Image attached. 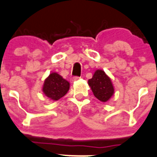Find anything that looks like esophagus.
<instances>
[{"label":"esophagus","mask_w":157,"mask_h":157,"mask_svg":"<svg viewBox=\"0 0 157 157\" xmlns=\"http://www.w3.org/2000/svg\"><path fill=\"white\" fill-rule=\"evenodd\" d=\"M80 77H73V78L71 79V81H72V82L77 81V80H80Z\"/></svg>","instance_id":"1"}]
</instances>
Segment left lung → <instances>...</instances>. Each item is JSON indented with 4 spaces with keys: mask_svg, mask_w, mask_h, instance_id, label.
I'll use <instances>...</instances> for the list:
<instances>
[{
    "mask_svg": "<svg viewBox=\"0 0 157 157\" xmlns=\"http://www.w3.org/2000/svg\"><path fill=\"white\" fill-rule=\"evenodd\" d=\"M95 98L102 102H107L112 98L115 93V87L112 80L102 70H97L91 79L88 80Z\"/></svg>",
    "mask_w": 157,
    "mask_h": 157,
    "instance_id": "left-lung-1",
    "label": "left lung"
}]
</instances>
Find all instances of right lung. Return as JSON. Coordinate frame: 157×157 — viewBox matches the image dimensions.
<instances>
[{"label": "right lung", "mask_w": 157, "mask_h": 157, "mask_svg": "<svg viewBox=\"0 0 157 157\" xmlns=\"http://www.w3.org/2000/svg\"><path fill=\"white\" fill-rule=\"evenodd\" d=\"M70 89V83L56 72H52L45 78L42 86L44 94L52 101H57L63 97Z\"/></svg>", "instance_id": "add662e5"}]
</instances>
